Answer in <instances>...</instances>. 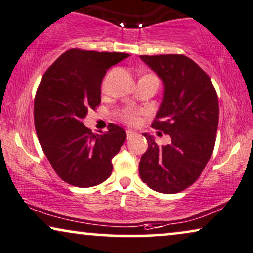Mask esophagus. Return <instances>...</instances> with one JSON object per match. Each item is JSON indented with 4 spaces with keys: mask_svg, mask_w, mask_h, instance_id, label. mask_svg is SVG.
<instances>
[{
    "mask_svg": "<svg viewBox=\"0 0 253 253\" xmlns=\"http://www.w3.org/2000/svg\"><path fill=\"white\" fill-rule=\"evenodd\" d=\"M134 136V132L131 130H126V139H131Z\"/></svg>",
    "mask_w": 253,
    "mask_h": 253,
    "instance_id": "esophagus-1",
    "label": "esophagus"
}]
</instances>
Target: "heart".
<instances>
[{
    "mask_svg": "<svg viewBox=\"0 0 253 253\" xmlns=\"http://www.w3.org/2000/svg\"><path fill=\"white\" fill-rule=\"evenodd\" d=\"M123 119L129 123H134L137 122V115L133 111H126V113L123 114Z\"/></svg>",
    "mask_w": 253,
    "mask_h": 253,
    "instance_id": "heart-1",
    "label": "heart"
}]
</instances>
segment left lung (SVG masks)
<instances>
[{
	"label": "left lung",
	"instance_id": "8db88e82",
	"mask_svg": "<svg viewBox=\"0 0 253 253\" xmlns=\"http://www.w3.org/2000/svg\"><path fill=\"white\" fill-rule=\"evenodd\" d=\"M163 81V98L152 127L169 134L157 145L143 133L149 147L140 158L139 175L153 191L179 193L194 183L212 155L218 126V98L211 78L182 54L139 55Z\"/></svg>",
	"mask_w": 253,
	"mask_h": 253
}]
</instances>
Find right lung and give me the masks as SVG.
<instances>
[{
    "mask_svg": "<svg viewBox=\"0 0 253 253\" xmlns=\"http://www.w3.org/2000/svg\"><path fill=\"white\" fill-rule=\"evenodd\" d=\"M127 57L73 48L42 78L35 97L36 132L55 173L72 186L100 185L111 174V159L123 145L126 131L110 123L106 133L95 134L83 120L101 103L107 71Z\"/></svg>",
    "mask_w": 253,
    "mask_h": 253,
    "instance_id": "add662e5",
    "label": "right lung"
}]
</instances>
